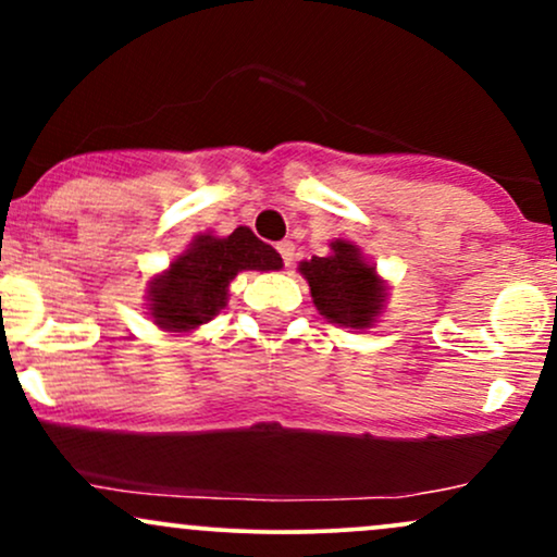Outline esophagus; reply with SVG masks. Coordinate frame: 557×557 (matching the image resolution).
<instances>
[{"instance_id": "esophagus-1", "label": "esophagus", "mask_w": 557, "mask_h": 557, "mask_svg": "<svg viewBox=\"0 0 557 557\" xmlns=\"http://www.w3.org/2000/svg\"><path fill=\"white\" fill-rule=\"evenodd\" d=\"M277 251H280V257H283L285 267H290L293 264V257H296V243H293V240H280L277 243Z\"/></svg>"}]
</instances>
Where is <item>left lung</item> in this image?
<instances>
[{
	"mask_svg": "<svg viewBox=\"0 0 557 557\" xmlns=\"http://www.w3.org/2000/svg\"><path fill=\"white\" fill-rule=\"evenodd\" d=\"M317 311L337 327L369 330L385 311L389 287L356 243L335 238L327 257L300 261Z\"/></svg>",
	"mask_w": 557,
	"mask_h": 557,
	"instance_id": "obj_1",
	"label": "left lung"
}]
</instances>
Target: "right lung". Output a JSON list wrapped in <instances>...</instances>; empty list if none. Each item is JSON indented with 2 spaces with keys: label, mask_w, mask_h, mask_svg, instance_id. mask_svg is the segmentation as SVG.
I'll list each match as a JSON object with an SVG mask.
<instances>
[{
  "label": "right lung",
  "mask_w": 557,
  "mask_h": 557,
  "mask_svg": "<svg viewBox=\"0 0 557 557\" xmlns=\"http://www.w3.org/2000/svg\"><path fill=\"white\" fill-rule=\"evenodd\" d=\"M248 270H283V259L248 227H235L230 235H196L168 270L149 280V319L162 332L188 335L225 309L230 283Z\"/></svg>",
  "instance_id": "add662e5"
}]
</instances>
